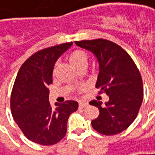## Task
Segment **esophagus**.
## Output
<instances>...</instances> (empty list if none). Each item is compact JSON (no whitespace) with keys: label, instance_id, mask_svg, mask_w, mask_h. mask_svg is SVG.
I'll use <instances>...</instances> for the list:
<instances>
[{"label":"esophagus","instance_id":"34e87169","mask_svg":"<svg viewBox=\"0 0 155 155\" xmlns=\"http://www.w3.org/2000/svg\"><path fill=\"white\" fill-rule=\"evenodd\" d=\"M87 105H88V104L86 103V102H81V103L79 104V108H80V109H83V108L87 107Z\"/></svg>","mask_w":155,"mask_h":155}]
</instances>
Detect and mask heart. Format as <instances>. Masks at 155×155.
<instances>
[{
    "mask_svg": "<svg viewBox=\"0 0 155 155\" xmlns=\"http://www.w3.org/2000/svg\"><path fill=\"white\" fill-rule=\"evenodd\" d=\"M69 61L74 68H76L79 65L86 64L87 61V55L82 50H75L72 51L69 55Z\"/></svg>",
    "mask_w": 155,
    "mask_h": 155,
    "instance_id": "heart-1",
    "label": "heart"
}]
</instances>
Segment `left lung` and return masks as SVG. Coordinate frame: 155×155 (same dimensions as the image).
<instances>
[{"label": "left lung", "mask_w": 155, "mask_h": 155, "mask_svg": "<svg viewBox=\"0 0 155 155\" xmlns=\"http://www.w3.org/2000/svg\"><path fill=\"white\" fill-rule=\"evenodd\" d=\"M75 44L96 56L99 74L96 87L110 98L104 106L96 100L89 103L100 111L92 120V127L104 135L118 134L132 124L140 109L144 93L140 73L131 56L113 42L98 38Z\"/></svg>", "instance_id": "obj_1"}]
</instances>
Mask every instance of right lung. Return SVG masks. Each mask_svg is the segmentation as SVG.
Here are the masks:
<instances>
[{
	"instance_id": "1",
	"label": "right lung",
	"mask_w": 155,
	"mask_h": 155,
	"mask_svg": "<svg viewBox=\"0 0 155 155\" xmlns=\"http://www.w3.org/2000/svg\"><path fill=\"white\" fill-rule=\"evenodd\" d=\"M72 42L48 47L31 55L20 68L10 96L12 116L24 136L42 146L60 141L67 133L69 116L78 109L75 101H66L51 107L48 85L59 56Z\"/></svg>"
}]
</instances>
